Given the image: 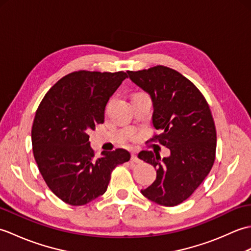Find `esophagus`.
<instances>
[{
	"label": "esophagus",
	"instance_id": "34e87169",
	"mask_svg": "<svg viewBox=\"0 0 251 251\" xmlns=\"http://www.w3.org/2000/svg\"><path fill=\"white\" fill-rule=\"evenodd\" d=\"M131 161L135 162V163H140V158L137 156V153L136 152H131Z\"/></svg>",
	"mask_w": 251,
	"mask_h": 251
}]
</instances>
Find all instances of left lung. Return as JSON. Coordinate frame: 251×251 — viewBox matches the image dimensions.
I'll use <instances>...</instances> for the list:
<instances>
[{"instance_id": "8db88e82", "label": "left lung", "mask_w": 251, "mask_h": 251, "mask_svg": "<svg viewBox=\"0 0 251 251\" xmlns=\"http://www.w3.org/2000/svg\"><path fill=\"white\" fill-rule=\"evenodd\" d=\"M127 73L151 96L152 123L161 134L150 140L170 150L164 158L152 151L138 154L156 168L155 181L141 193L159 205H179L199 188L215 162L217 132L209 105L199 88L174 69L156 66Z\"/></svg>"}]
</instances>
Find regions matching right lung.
I'll return each mask as SVG.
<instances>
[{"mask_svg": "<svg viewBox=\"0 0 251 251\" xmlns=\"http://www.w3.org/2000/svg\"><path fill=\"white\" fill-rule=\"evenodd\" d=\"M127 74L75 71L44 96L32 125L35 162L47 186L73 206L86 205L108 189L111 173L128 162L124 149L95 157L88 131L104 121V109Z\"/></svg>", "mask_w": 251, "mask_h": 251, "instance_id": "1", "label": "right lung"}]
</instances>
